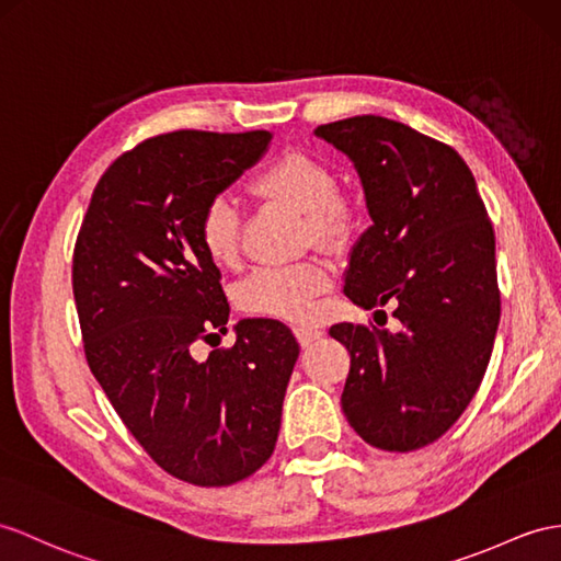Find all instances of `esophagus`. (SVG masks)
<instances>
[{"label":"esophagus","mask_w":561,"mask_h":561,"mask_svg":"<svg viewBox=\"0 0 561 561\" xmlns=\"http://www.w3.org/2000/svg\"><path fill=\"white\" fill-rule=\"evenodd\" d=\"M295 335L299 340V345L311 347L313 343H317V340L323 337V331H321L319 325H297L295 328Z\"/></svg>","instance_id":"1"}]
</instances>
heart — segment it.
I'll return each mask as SVG.
<instances>
[{
  "mask_svg": "<svg viewBox=\"0 0 561 561\" xmlns=\"http://www.w3.org/2000/svg\"><path fill=\"white\" fill-rule=\"evenodd\" d=\"M259 197L288 204L307 216L313 240L331 242L343 236L347 214L335 199L337 183L321 161L299 152H288L259 173L252 183ZM204 254L216 266H233L238 259L240 221L233 204L224 197L204 207L197 226ZM331 288V273L321 262L259 268L236 288L240 309L283 321H309L319 307V297Z\"/></svg>",
  "mask_w": 561,
  "mask_h": 561,
  "instance_id": "obj_1",
  "label": "heart"
}]
</instances>
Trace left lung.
<instances>
[{"instance_id":"left-lung-1","label":"left lung","mask_w":561,"mask_h":561,"mask_svg":"<svg viewBox=\"0 0 561 561\" xmlns=\"http://www.w3.org/2000/svg\"><path fill=\"white\" fill-rule=\"evenodd\" d=\"M317 138L359 175L371 226L354 242L345 295L386 305L400 331L335 323L350 352L343 412L362 440L388 453L431 445L481 386L500 323L495 233L463 159L400 121L352 116Z\"/></svg>"}]
</instances>
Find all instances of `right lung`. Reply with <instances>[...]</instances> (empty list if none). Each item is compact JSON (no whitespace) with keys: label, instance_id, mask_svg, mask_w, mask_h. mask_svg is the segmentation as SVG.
Returning a JSON list of instances; mask_svg holds the SVG:
<instances>
[{"label":"right lung","instance_id":"right-lung-1","mask_svg":"<svg viewBox=\"0 0 561 561\" xmlns=\"http://www.w3.org/2000/svg\"><path fill=\"white\" fill-rule=\"evenodd\" d=\"M268 145V130L140 142L100 178L73 252L90 371L147 455L195 485H233L264 467L299 357L273 319H244L233 347L195 357L230 313L199 216Z\"/></svg>","mask_w":561,"mask_h":561}]
</instances>
